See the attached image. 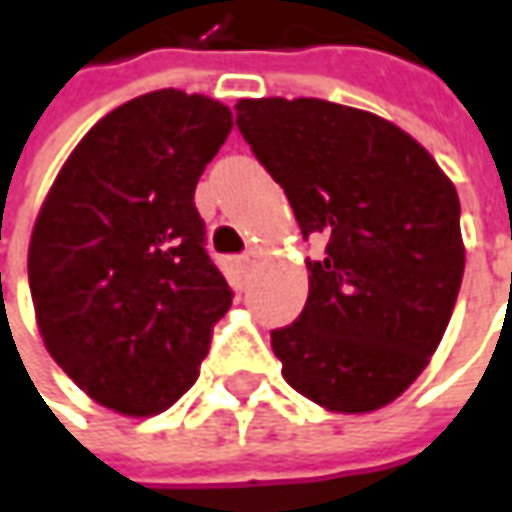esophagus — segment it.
Wrapping results in <instances>:
<instances>
[{"label": "esophagus", "mask_w": 512, "mask_h": 512, "mask_svg": "<svg viewBox=\"0 0 512 512\" xmlns=\"http://www.w3.org/2000/svg\"><path fill=\"white\" fill-rule=\"evenodd\" d=\"M257 260H260V252H257V249H246V252L238 257V263L243 272H252V269L257 266Z\"/></svg>", "instance_id": "1"}]
</instances>
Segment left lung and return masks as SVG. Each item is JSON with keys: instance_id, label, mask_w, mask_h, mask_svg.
Masks as SVG:
<instances>
[{"instance_id": "1", "label": "left lung", "mask_w": 512, "mask_h": 512, "mask_svg": "<svg viewBox=\"0 0 512 512\" xmlns=\"http://www.w3.org/2000/svg\"><path fill=\"white\" fill-rule=\"evenodd\" d=\"M235 110L303 238H326V255L306 260V309L272 331L283 377L326 411H377L425 371L456 306V186L419 141L357 107L240 98Z\"/></svg>"}]
</instances>
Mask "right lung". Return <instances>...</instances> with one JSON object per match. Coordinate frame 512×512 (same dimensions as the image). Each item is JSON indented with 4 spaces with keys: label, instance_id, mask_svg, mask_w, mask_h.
Masks as SVG:
<instances>
[{
    "label": "right lung",
    "instance_id": "1",
    "mask_svg": "<svg viewBox=\"0 0 512 512\" xmlns=\"http://www.w3.org/2000/svg\"><path fill=\"white\" fill-rule=\"evenodd\" d=\"M229 130L232 113L215 98H133L81 138L39 209L27 277L42 340L118 414H161L184 397L232 306L195 209Z\"/></svg>",
    "mask_w": 512,
    "mask_h": 512
}]
</instances>
